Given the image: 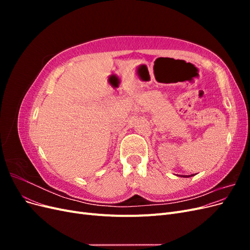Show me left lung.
Listing matches in <instances>:
<instances>
[{"label":"left lung","instance_id":"1","mask_svg":"<svg viewBox=\"0 0 250 250\" xmlns=\"http://www.w3.org/2000/svg\"><path fill=\"white\" fill-rule=\"evenodd\" d=\"M191 176H194V174H192V175H181L180 177H191Z\"/></svg>","mask_w":250,"mask_h":250}]
</instances>
